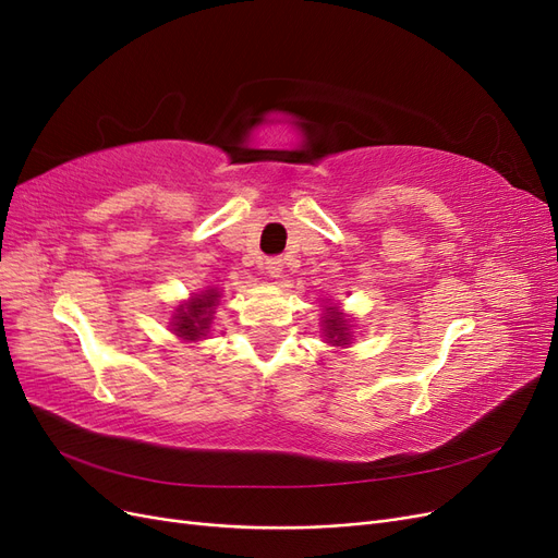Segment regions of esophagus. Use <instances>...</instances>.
Segmentation results:
<instances>
[{"instance_id": "1", "label": "esophagus", "mask_w": 558, "mask_h": 558, "mask_svg": "<svg viewBox=\"0 0 558 558\" xmlns=\"http://www.w3.org/2000/svg\"><path fill=\"white\" fill-rule=\"evenodd\" d=\"M263 269L267 272V277H279L283 272V260L281 258H265Z\"/></svg>"}]
</instances>
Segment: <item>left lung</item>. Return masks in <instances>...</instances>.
I'll list each match as a JSON object with an SVG mask.
<instances>
[{
  "label": "left lung",
  "instance_id": "obj_1",
  "mask_svg": "<svg viewBox=\"0 0 558 558\" xmlns=\"http://www.w3.org/2000/svg\"><path fill=\"white\" fill-rule=\"evenodd\" d=\"M324 318V335L328 344L332 347H344V344H351V324L349 318L342 314V310L337 305H326V314L320 316Z\"/></svg>",
  "mask_w": 558,
  "mask_h": 558
}]
</instances>
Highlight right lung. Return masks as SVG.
Wrapping results in <instances>:
<instances>
[{
	"label": "right lung",
	"instance_id": "1",
	"mask_svg": "<svg viewBox=\"0 0 558 558\" xmlns=\"http://www.w3.org/2000/svg\"><path fill=\"white\" fill-rule=\"evenodd\" d=\"M218 298H221V291L207 289L202 293H195L189 302L179 305L177 314L172 316L174 335H179L181 340H189V342H195L199 337H205L211 326Z\"/></svg>",
	"mask_w": 558,
	"mask_h": 558
}]
</instances>
